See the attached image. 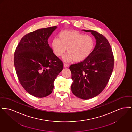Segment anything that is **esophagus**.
<instances>
[{"label": "esophagus", "instance_id": "obj_1", "mask_svg": "<svg viewBox=\"0 0 132 132\" xmlns=\"http://www.w3.org/2000/svg\"><path fill=\"white\" fill-rule=\"evenodd\" d=\"M69 66V64H67V63H63V67H64V68H68Z\"/></svg>", "mask_w": 132, "mask_h": 132}]
</instances>
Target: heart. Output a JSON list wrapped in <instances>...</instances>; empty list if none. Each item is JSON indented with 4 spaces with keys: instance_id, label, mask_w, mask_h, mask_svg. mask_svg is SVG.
<instances>
[{
    "instance_id": "b5f03b06",
    "label": "heart",
    "mask_w": 132,
    "mask_h": 132,
    "mask_svg": "<svg viewBox=\"0 0 132 132\" xmlns=\"http://www.w3.org/2000/svg\"><path fill=\"white\" fill-rule=\"evenodd\" d=\"M52 46L57 56H62L67 48L68 53L63 57L64 62H79L91 54L95 40L92 36L84 35L78 31H62L59 35V39L55 38L52 40Z\"/></svg>"
}]
</instances>
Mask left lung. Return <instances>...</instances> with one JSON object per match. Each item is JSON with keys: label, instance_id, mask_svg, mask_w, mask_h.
<instances>
[{"label": "left lung", "instance_id": "obj_1", "mask_svg": "<svg viewBox=\"0 0 132 132\" xmlns=\"http://www.w3.org/2000/svg\"><path fill=\"white\" fill-rule=\"evenodd\" d=\"M82 30L91 32L96 44L87 59L70 65L71 90L76 97L88 100L96 97L105 88L113 70L114 59L111 45L104 35L94 30Z\"/></svg>", "mask_w": 132, "mask_h": 132}]
</instances>
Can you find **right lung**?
<instances>
[{
	"instance_id": "right-lung-1",
	"label": "right lung",
	"mask_w": 132,
	"mask_h": 132,
	"mask_svg": "<svg viewBox=\"0 0 132 132\" xmlns=\"http://www.w3.org/2000/svg\"><path fill=\"white\" fill-rule=\"evenodd\" d=\"M57 27L37 29L24 35L18 44L14 63L19 81L27 92L44 97L53 92L62 62L53 53L48 39Z\"/></svg>"
}]
</instances>
